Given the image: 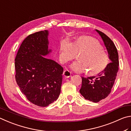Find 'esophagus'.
Listing matches in <instances>:
<instances>
[{"instance_id":"esophagus-1","label":"esophagus","mask_w":131,"mask_h":131,"mask_svg":"<svg viewBox=\"0 0 131 131\" xmlns=\"http://www.w3.org/2000/svg\"><path fill=\"white\" fill-rule=\"evenodd\" d=\"M63 76L64 77L68 78H69V77H71V72L68 70H65L63 72Z\"/></svg>"}]
</instances>
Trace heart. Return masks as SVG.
Instances as JSON below:
<instances>
[{
  "mask_svg": "<svg viewBox=\"0 0 131 131\" xmlns=\"http://www.w3.org/2000/svg\"><path fill=\"white\" fill-rule=\"evenodd\" d=\"M79 55V61L71 65L72 70L81 72L88 70L90 75L98 74L105 70L109 63V57L97 40L93 38L83 37L72 43L68 41L61 43L60 48V59L63 63L74 60L76 53Z\"/></svg>",
  "mask_w": 131,
  "mask_h": 131,
  "instance_id": "heart-1",
  "label": "heart"
}]
</instances>
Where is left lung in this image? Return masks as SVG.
I'll list each match as a JSON object with an SVG mask.
<instances>
[{
  "instance_id": "left-lung-1",
  "label": "left lung",
  "mask_w": 131,
  "mask_h": 131,
  "mask_svg": "<svg viewBox=\"0 0 131 131\" xmlns=\"http://www.w3.org/2000/svg\"><path fill=\"white\" fill-rule=\"evenodd\" d=\"M95 30L104 41L111 63L95 76L82 77V86L79 92L86 100L98 102L111 93L118 72L119 63L117 50L113 41L104 33Z\"/></svg>"
}]
</instances>
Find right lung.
I'll return each mask as SVG.
<instances>
[{"label":"right lung","instance_id":"right-lung-1","mask_svg":"<svg viewBox=\"0 0 131 131\" xmlns=\"http://www.w3.org/2000/svg\"><path fill=\"white\" fill-rule=\"evenodd\" d=\"M48 30L27 37L20 46L15 59V80L27 99L38 106L46 107L60 94L63 68L45 56L48 49Z\"/></svg>","mask_w":131,"mask_h":131}]
</instances>
